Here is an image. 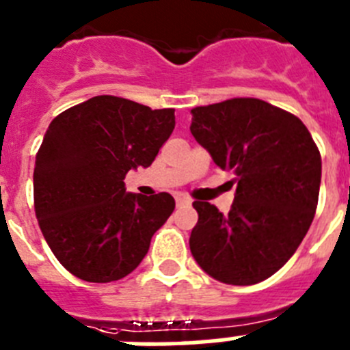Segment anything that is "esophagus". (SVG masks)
Segmentation results:
<instances>
[{
    "mask_svg": "<svg viewBox=\"0 0 350 350\" xmlns=\"http://www.w3.org/2000/svg\"><path fill=\"white\" fill-rule=\"evenodd\" d=\"M175 202H177V206H185V205H191V200L184 194H177L175 196Z\"/></svg>",
    "mask_w": 350,
    "mask_h": 350,
    "instance_id": "1",
    "label": "esophagus"
}]
</instances>
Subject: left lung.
Masks as SVG:
<instances>
[{"label":"left lung","instance_id":"left-lung-1","mask_svg":"<svg viewBox=\"0 0 350 350\" xmlns=\"http://www.w3.org/2000/svg\"><path fill=\"white\" fill-rule=\"evenodd\" d=\"M191 113L193 137L237 184L228 215L208 202L193 203L191 252L219 282H261L289 261L314 221L319 148L298 117L258 98H231Z\"/></svg>","mask_w":350,"mask_h":350}]
</instances>
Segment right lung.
Segmentation results:
<instances>
[{
    "mask_svg": "<svg viewBox=\"0 0 350 350\" xmlns=\"http://www.w3.org/2000/svg\"><path fill=\"white\" fill-rule=\"evenodd\" d=\"M175 110L103 94L68 108L36 152L33 194L40 230L57 261L85 282L124 279L175 208L172 194L126 193V173L152 165Z\"/></svg>",
    "mask_w": 350,
    "mask_h": 350,
    "instance_id": "1",
    "label": "right lung"
}]
</instances>
